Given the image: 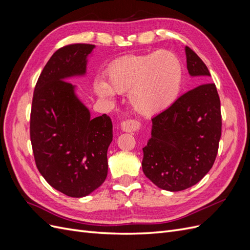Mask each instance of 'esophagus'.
<instances>
[{"label": "esophagus", "instance_id": "obj_1", "mask_svg": "<svg viewBox=\"0 0 250 250\" xmlns=\"http://www.w3.org/2000/svg\"><path fill=\"white\" fill-rule=\"evenodd\" d=\"M141 122L137 120H126L121 123V129L125 132H135L141 129Z\"/></svg>", "mask_w": 250, "mask_h": 250}]
</instances>
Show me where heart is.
I'll return each mask as SVG.
<instances>
[{"label":"heart","mask_w":250,"mask_h":250,"mask_svg":"<svg viewBox=\"0 0 250 250\" xmlns=\"http://www.w3.org/2000/svg\"><path fill=\"white\" fill-rule=\"evenodd\" d=\"M106 80L95 82V92L103 99L115 93H128L132 107L152 116L177 99L183 82V66L170 51L146 55H128L113 62L106 71Z\"/></svg>","instance_id":"obj_1"}]
</instances>
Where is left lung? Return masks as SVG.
<instances>
[{
	"label": "left lung",
	"mask_w": 250,
	"mask_h": 250,
	"mask_svg": "<svg viewBox=\"0 0 250 250\" xmlns=\"http://www.w3.org/2000/svg\"><path fill=\"white\" fill-rule=\"evenodd\" d=\"M191 76L208 81V69L186 47ZM220 98L215 83L188 90L152 118V131L143 148L144 174L163 190L178 192L200 181L211 169L221 138Z\"/></svg>",
	"instance_id": "left-lung-1"
}]
</instances>
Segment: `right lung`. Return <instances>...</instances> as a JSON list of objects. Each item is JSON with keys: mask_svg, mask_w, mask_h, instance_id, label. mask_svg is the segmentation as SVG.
Masks as SVG:
<instances>
[{"mask_svg": "<svg viewBox=\"0 0 250 250\" xmlns=\"http://www.w3.org/2000/svg\"><path fill=\"white\" fill-rule=\"evenodd\" d=\"M95 46L74 43L58 49L44 65L34 88L30 139L36 167L47 183L70 197H84L107 176L112 123L92 119L67 78L86 72Z\"/></svg>", "mask_w": 250, "mask_h": 250, "instance_id": "1", "label": "right lung"}]
</instances>
